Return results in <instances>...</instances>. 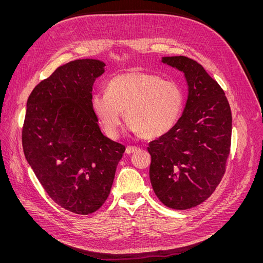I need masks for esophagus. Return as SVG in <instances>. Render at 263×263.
Wrapping results in <instances>:
<instances>
[{"mask_svg":"<svg viewBox=\"0 0 263 263\" xmlns=\"http://www.w3.org/2000/svg\"><path fill=\"white\" fill-rule=\"evenodd\" d=\"M139 150V148H137V147H135V146H128L126 148V154L127 155H132V154H134V153H136V151H138Z\"/></svg>","mask_w":263,"mask_h":263,"instance_id":"esophagus-1","label":"esophagus"}]
</instances>
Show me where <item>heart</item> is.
Segmentation results:
<instances>
[{"mask_svg": "<svg viewBox=\"0 0 263 263\" xmlns=\"http://www.w3.org/2000/svg\"><path fill=\"white\" fill-rule=\"evenodd\" d=\"M184 98L181 87L155 73L130 70L109 80L107 92L91 99L92 109L110 138L118 136L124 113L130 132L146 139L163 136L176 125Z\"/></svg>", "mask_w": 263, "mask_h": 263, "instance_id": "obj_1", "label": "heart"}]
</instances>
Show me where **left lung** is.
Wrapping results in <instances>:
<instances>
[{
    "label": "left lung",
    "instance_id": "8db88e82",
    "mask_svg": "<svg viewBox=\"0 0 263 263\" xmlns=\"http://www.w3.org/2000/svg\"><path fill=\"white\" fill-rule=\"evenodd\" d=\"M162 62L184 73L189 95L177 124L149 142V177L165 206L187 210L208 200L224 177L232 110L225 92L200 63L184 55L163 57Z\"/></svg>",
    "mask_w": 263,
    "mask_h": 263
}]
</instances>
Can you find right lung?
I'll return each instance as SVG.
<instances>
[{
	"mask_svg": "<svg viewBox=\"0 0 263 263\" xmlns=\"http://www.w3.org/2000/svg\"><path fill=\"white\" fill-rule=\"evenodd\" d=\"M105 63L78 59L54 70L27 100L24 155L51 200L89 215L105 203L125 146L102 134L92 105Z\"/></svg>",
	"mask_w": 263,
	"mask_h": 263,
	"instance_id": "add662e5",
	"label": "right lung"
}]
</instances>
